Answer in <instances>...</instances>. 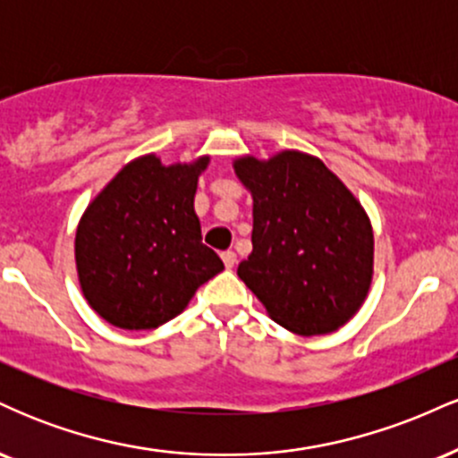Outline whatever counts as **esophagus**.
<instances>
[{"mask_svg":"<svg viewBox=\"0 0 458 458\" xmlns=\"http://www.w3.org/2000/svg\"><path fill=\"white\" fill-rule=\"evenodd\" d=\"M222 260H224L225 269H233V267L236 265V254L233 250H225V251H222Z\"/></svg>","mask_w":458,"mask_h":458,"instance_id":"esophagus-1","label":"esophagus"}]
</instances>
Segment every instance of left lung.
Listing matches in <instances>:
<instances>
[{
  "label": "left lung",
  "instance_id": "8db88e82",
  "mask_svg": "<svg viewBox=\"0 0 458 458\" xmlns=\"http://www.w3.org/2000/svg\"><path fill=\"white\" fill-rule=\"evenodd\" d=\"M234 172L254 198L251 254L241 280L269 317L299 335L329 334L360 310L372 280V225L317 157H243Z\"/></svg>",
  "mask_w": 458,
  "mask_h": 458
}]
</instances>
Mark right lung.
I'll return each instance as SVG.
<instances>
[{
	"label": "right lung",
	"mask_w": 458,
	"mask_h": 458,
	"mask_svg": "<svg viewBox=\"0 0 458 458\" xmlns=\"http://www.w3.org/2000/svg\"><path fill=\"white\" fill-rule=\"evenodd\" d=\"M207 165L208 157L189 165L140 157L83 213L75 236L79 284L94 312L114 327H159L224 269L202 243L193 211L198 176Z\"/></svg>",
	"instance_id": "right-lung-1"
}]
</instances>
